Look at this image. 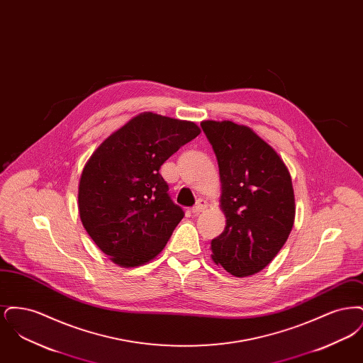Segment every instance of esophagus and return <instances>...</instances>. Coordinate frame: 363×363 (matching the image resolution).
I'll return each mask as SVG.
<instances>
[{"instance_id":"1","label":"esophagus","mask_w":363,"mask_h":363,"mask_svg":"<svg viewBox=\"0 0 363 363\" xmlns=\"http://www.w3.org/2000/svg\"><path fill=\"white\" fill-rule=\"evenodd\" d=\"M207 207V201H204V200H199V201L196 203V206L191 208V213H193V215H199L200 212H203V211H204Z\"/></svg>"}]
</instances>
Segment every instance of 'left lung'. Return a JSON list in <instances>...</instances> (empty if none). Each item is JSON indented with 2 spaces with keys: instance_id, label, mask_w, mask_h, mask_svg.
<instances>
[{
  "instance_id": "left-lung-1",
  "label": "left lung",
  "mask_w": 363,
  "mask_h": 363,
  "mask_svg": "<svg viewBox=\"0 0 363 363\" xmlns=\"http://www.w3.org/2000/svg\"><path fill=\"white\" fill-rule=\"evenodd\" d=\"M218 159L223 233L211 241L212 259L237 277L262 271L287 241L295 199L289 169L277 151L250 128L203 121Z\"/></svg>"
}]
</instances>
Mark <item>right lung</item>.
<instances>
[{
  "label": "right lung",
  "instance_id": "1",
  "mask_svg": "<svg viewBox=\"0 0 363 363\" xmlns=\"http://www.w3.org/2000/svg\"><path fill=\"white\" fill-rule=\"evenodd\" d=\"M200 128L141 113L95 150L79 184V213L88 235L123 268L138 267L163 250L184 218L174 204L160 166Z\"/></svg>",
  "mask_w": 363,
  "mask_h": 363
}]
</instances>
